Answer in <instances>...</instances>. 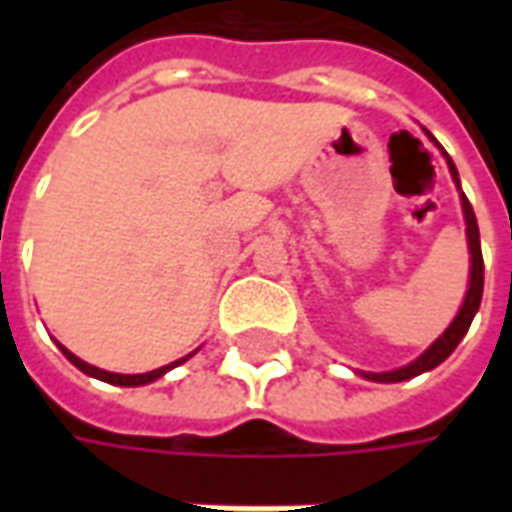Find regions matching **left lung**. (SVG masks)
Listing matches in <instances>:
<instances>
[{
    "label": "left lung",
    "mask_w": 512,
    "mask_h": 512,
    "mask_svg": "<svg viewBox=\"0 0 512 512\" xmlns=\"http://www.w3.org/2000/svg\"><path fill=\"white\" fill-rule=\"evenodd\" d=\"M447 156V153H444ZM447 164H450V172L455 183H458V169L452 164V158L447 156ZM461 189V183H458ZM463 216H466V235H469V252H472V277H469V290H466V299H463L461 312L455 315V321L450 323V329L441 334L436 343L430 345L425 354L414 359L411 365L400 367V370H392V373H365V378L370 381H381V384H395V381H406V378H414L425 370H433L436 365H441L447 356L458 348V343L463 340V334L469 332L472 326L474 312L480 310V299H483V252H480V230H477V219H474L472 202L466 200V194H461Z\"/></svg>",
    "instance_id": "8db88e82"
}]
</instances>
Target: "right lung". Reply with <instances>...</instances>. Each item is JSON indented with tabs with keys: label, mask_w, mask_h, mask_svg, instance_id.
Wrapping results in <instances>:
<instances>
[{
	"label": "right lung",
	"mask_w": 512,
	"mask_h": 512,
	"mask_svg": "<svg viewBox=\"0 0 512 512\" xmlns=\"http://www.w3.org/2000/svg\"><path fill=\"white\" fill-rule=\"evenodd\" d=\"M60 351L65 356H68V359H71L73 365L79 367L82 373H87V376H93V378H101V381H106V384H117V386H142V384H150V381H156V378L164 376L167 370H172V367L183 362V359H180V362H172V365H167V367H158V370H150V373H139V376H120V373H106V370H98V367L87 365V362H82L79 356H73L71 351H68V348H62V345H60Z\"/></svg>",
	"instance_id": "right-lung-1"
}]
</instances>
